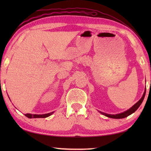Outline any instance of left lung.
Instances as JSON below:
<instances>
[{"label": "left lung", "instance_id": "left-lung-1", "mask_svg": "<svg viewBox=\"0 0 151 151\" xmlns=\"http://www.w3.org/2000/svg\"><path fill=\"white\" fill-rule=\"evenodd\" d=\"M145 93H146V89H145V91H144V93H143V95L142 96V97L139 99V101H137L135 104L133 105L132 107L129 109V110H127L126 111L122 112V113L117 114H106V113H104V112H102L101 111H99L100 112L101 114L105 115V116H106L108 117H110V118H112V119H123V118H124V117H127L129 116V115L133 114L134 112H135L137 110V108H138L140 106V105L142 104V102L143 101L144 97H145Z\"/></svg>", "mask_w": 151, "mask_h": 151}]
</instances>
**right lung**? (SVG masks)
Segmentation results:
<instances>
[{
	"mask_svg": "<svg viewBox=\"0 0 151 151\" xmlns=\"http://www.w3.org/2000/svg\"><path fill=\"white\" fill-rule=\"evenodd\" d=\"M54 111H52L50 112V113L49 114H24V115L26 117L32 119V118H45L50 116V115H52Z\"/></svg>",
	"mask_w": 151,
	"mask_h": 151,
	"instance_id": "1",
	"label": "right lung"
}]
</instances>
